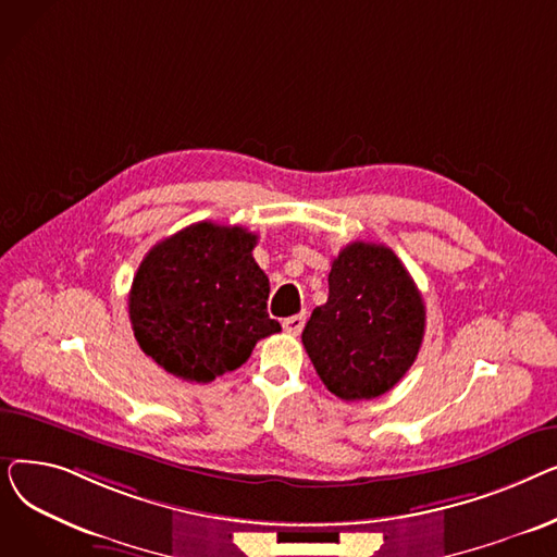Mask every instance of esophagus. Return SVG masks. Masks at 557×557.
Instances as JSON below:
<instances>
[{
  "label": "esophagus",
  "instance_id": "esophagus-1",
  "mask_svg": "<svg viewBox=\"0 0 557 557\" xmlns=\"http://www.w3.org/2000/svg\"><path fill=\"white\" fill-rule=\"evenodd\" d=\"M282 327H284V332L286 334H300L302 332V327H305V315L300 313V315H290V318H284L282 320Z\"/></svg>",
  "mask_w": 557,
  "mask_h": 557
}]
</instances>
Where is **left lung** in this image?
Masks as SVG:
<instances>
[{
  "instance_id": "8db88e82",
  "label": "left lung",
  "mask_w": 557,
  "mask_h": 557,
  "mask_svg": "<svg viewBox=\"0 0 557 557\" xmlns=\"http://www.w3.org/2000/svg\"><path fill=\"white\" fill-rule=\"evenodd\" d=\"M424 323L422 296L399 257L355 242L332 261L330 298L313 309L302 343L330 393L374 399L413 366Z\"/></svg>"
}]
</instances>
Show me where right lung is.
Here are the masks:
<instances>
[{"label": "right lung", "instance_id": "obj_1", "mask_svg": "<svg viewBox=\"0 0 557 557\" xmlns=\"http://www.w3.org/2000/svg\"><path fill=\"white\" fill-rule=\"evenodd\" d=\"M255 246L257 234L242 225L200 221L146 252L128 296L141 352L173 376L208 384L244 366L257 341L277 334Z\"/></svg>", "mask_w": 557, "mask_h": 557}]
</instances>
